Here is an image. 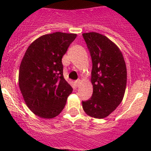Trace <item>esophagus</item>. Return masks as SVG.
Wrapping results in <instances>:
<instances>
[{
    "instance_id": "34e87169",
    "label": "esophagus",
    "mask_w": 151,
    "mask_h": 151,
    "mask_svg": "<svg viewBox=\"0 0 151 151\" xmlns=\"http://www.w3.org/2000/svg\"><path fill=\"white\" fill-rule=\"evenodd\" d=\"M80 83H81V80L80 79H78V80H76V81H75V84H76V87H78Z\"/></svg>"
}]
</instances>
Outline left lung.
I'll return each mask as SVG.
<instances>
[{
    "label": "left lung",
    "instance_id": "8db88e82",
    "mask_svg": "<svg viewBox=\"0 0 151 151\" xmlns=\"http://www.w3.org/2000/svg\"><path fill=\"white\" fill-rule=\"evenodd\" d=\"M92 60L93 94L82 101L85 113L103 119L116 109L123 99L127 82L125 60L118 47L106 36L97 32L82 34Z\"/></svg>",
    "mask_w": 151,
    "mask_h": 151
}]
</instances>
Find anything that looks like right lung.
Returning <instances> with one entry per match:
<instances>
[{
    "instance_id": "add662e5",
    "label": "right lung",
    "mask_w": 151,
    "mask_h": 151,
    "mask_svg": "<svg viewBox=\"0 0 151 151\" xmlns=\"http://www.w3.org/2000/svg\"><path fill=\"white\" fill-rule=\"evenodd\" d=\"M76 34L42 35L26 50L19 72V85L28 107L35 115L52 119L63 110L73 88L63 77L62 57Z\"/></svg>"
}]
</instances>
